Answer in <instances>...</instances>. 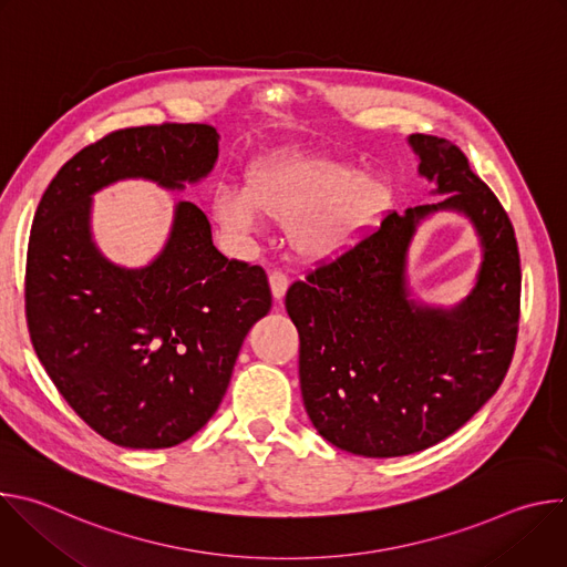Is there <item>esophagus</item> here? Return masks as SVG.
<instances>
[{"label": "esophagus", "instance_id": "34e87169", "mask_svg": "<svg viewBox=\"0 0 567 567\" xmlns=\"http://www.w3.org/2000/svg\"><path fill=\"white\" fill-rule=\"evenodd\" d=\"M269 287H271V296L274 300H282L285 293H287V287H289V278L282 274V271H271L269 276Z\"/></svg>", "mask_w": 567, "mask_h": 567}]
</instances>
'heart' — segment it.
<instances>
[{"instance_id": "1", "label": "heart", "mask_w": 567, "mask_h": 567, "mask_svg": "<svg viewBox=\"0 0 567 567\" xmlns=\"http://www.w3.org/2000/svg\"><path fill=\"white\" fill-rule=\"evenodd\" d=\"M390 186L330 161L274 158L256 166L241 188H221L215 219L235 235L256 230L260 217L293 226L291 241L307 260H332L354 249L390 206Z\"/></svg>"}]
</instances>
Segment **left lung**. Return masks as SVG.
Instances as JSON below:
<instances>
[{
    "mask_svg": "<svg viewBox=\"0 0 567 567\" xmlns=\"http://www.w3.org/2000/svg\"><path fill=\"white\" fill-rule=\"evenodd\" d=\"M409 145L444 199L390 213L285 298L305 411L330 444L363 457L411 455L453 435L501 388L518 334L520 258L505 208L451 141L411 134ZM440 209L464 214L483 249L474 289L453 308L408 287L416 226Z\"/></svg>",
    "mask_w": 567,
    "mask_h": 567,
    "instance_id": "left-lung-1",
    "label": "left lung"
}]
</instances>
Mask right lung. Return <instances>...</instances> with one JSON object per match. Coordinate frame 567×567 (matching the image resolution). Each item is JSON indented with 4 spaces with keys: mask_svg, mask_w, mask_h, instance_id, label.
Here are the masks:
<instances>
[{
    "mask_svg": "<svg viewBox=\"0 0 567 567\" xmlns=\"http://www.w3.org/2000/svg\"><path fill=\"white\" fill-rule=\"evenodd\" d=\"M217 147V130L204 123L112 132L66 161L33 217L27 322L35 354L69 406L125 449L177 446L215 415L271 291L260 267L215 249L193 202L175 204L152 262H112L92 235V199L123 179L184 190L210 175Z\"/></svg>",
    "mask_w": 567,
    "mask_h": 567,
    "instance_id": "obj_1",
    "label": "right lung"
}]
</instances>
